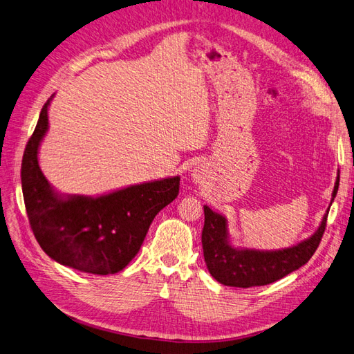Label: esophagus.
Segmentation results:
<instances>
[{
	"mask_svg": "<svg viewBox=\"0 0 354 354\" xmlns=\"http://www.w3.org/2000/svg\"><path fill=\"white\" fill-rule=\"evenodd\" d=\"M190 177H192V180L195 181V183H199V181L204 178V171H203V168H201V167H195V168L192 169V173H190Z\"/></svg>",
	"mask_w": 354,
	"mask_h": 354,
	"instance_id": "34e87169",
	"label": "esophagus"
}]
</instances>
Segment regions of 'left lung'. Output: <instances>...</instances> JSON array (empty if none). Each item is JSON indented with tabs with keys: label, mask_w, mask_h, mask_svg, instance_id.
<instances>
[{
	"label": "left lung",
	"mask_w": 354,
	"mask_h": 354,
	"mask_svg": "<svg viewBox=\"0 0 354 354\" xmlns=\"http://www.w3.org/2000/svg\"><path fill=\"white\" fill-rule=\"evenodd\" d=\"M339 186V171L332 190L330 204L323 214L319 227L301 243L277 248L259 250L250 247H235L229 234L227 218L204 205L205 222L203 229V250L207 268L214 279L232 288H253L265 286L283 279L288 274L299 270L317 250L322 235L326 227L329 208L337 196Z\"/></svg>",
	"instance_id": "obj_1"
}]
</instances>
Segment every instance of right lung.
<instances>
[{"instance_id": "add662e5", "label": "right lung", "mask_w": 354, "mask_h": 354, "mask_svg": "<svg viewBox=\"0 0 354 354\" xmlns=\"http://www.w3.org/2000/svg\"><path fill=\"white\" fill-rule=\"evenodd\" d=\"M53 97L43 106L22 159V192L32 232L55 262L88 274H116L138 253L155 216L177 198L180 176L97 196L58 192L38 164Z\"/></svg>"}]
</instances>
